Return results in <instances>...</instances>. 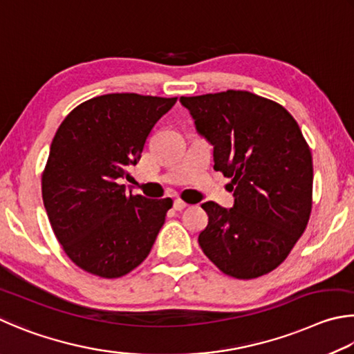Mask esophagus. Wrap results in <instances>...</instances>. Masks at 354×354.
I'll return each mask as SVG.
<instances>
[{
	"instance_id": "obj_1",
	"label": "esophagus",
	"mask_w": 354,
	"mask_h": 354,
	"mask_svg": "<svg viewBox=\"0 0 354 354\" xmlns=\"http://www.w3.org/2000/svg\"><path fill=\"white\" fill-rule=\"evenodd\" d=\"M187 207H188V203L183 202L182 199L174 201V209H177V212H182V209H185Z\"/></svg>"
}]
</instances>
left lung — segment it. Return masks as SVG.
<instances>
[{"label":"left lung","mask_w":354,"mask_h":354,"mask_svg":"<svg viewBox=\"0 0 354 354\" xmlns=\"http://www.w3.org/2000/svg\"><path fill=\"white\" fill-rule=\"evenodd\" d=\"M196 129L214 146V169L232 178L234 205L205 202L199 234L225 275L250 280L277 269L306 230L313 155L299 124L275 101L244 90L182 96Z\"/></svg>","instance_id":"1"}]
</instances>
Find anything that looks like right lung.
Listing matches in <instances>:
<instances>
[{
  "instance_id": "right-lung-1",
  "label": "right lung",
  "mask_w": 354,
  "mask_h": 354,
  "mask_svg": "<svg viewBox=\"0 0 354 354\" xmlns=\"http://www.w3.org/2000/svg\"><path fill=\"white\" fill-rule=\"evenodd\" d=\"M177 97L111 93L79 104L57 129L41 174L55 238L71 261L101 278H121L145 261L165 224L166 199L127 196L121 178Z\"/></svg>"
}]
</instances>
